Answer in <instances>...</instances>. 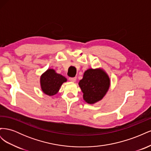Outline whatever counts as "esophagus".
Segmentation results:
<instances>
[{"label": "esophagus", "mask_w": 151, "mask_h": 151, "mask_svg": "<svg viewBox=\"0 0 151 151\" xmlns=\"http://www.w3.org/2000/svg\"><path fill=\"white\" fill-rule=\"evenodd\" d=\"M76 79H77L76 77H69V80L71 82H73V83H74V82H76Z\"/></svg>", "instance_id": "1"}]
</instances>
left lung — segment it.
<instances>
[{
	"mask_svg": "<svg viewBox=\"0 0 151 151\" xmlns=\"http://www.w3.org/2000/svg\"><path fill=\"white\" fill-rule=\"evenodd\" d=\"M79 86L83 93L84 101L88 104H94L106 95L110 86V79L102 68H89L84 72Z\"/></svg>",
	"mask_w": 151,
	"mask_h": 151,
	"instance_id": "1",
	"label": "left lung"
}]
</instances>
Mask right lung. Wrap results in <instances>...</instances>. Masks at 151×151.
I'll list each match as a JSON object with an SVG mask.
<instances>
[{
    "mask_svg": "<svg viewBox=\"0 0 151 151\" xmlns=\"http://www.w3.org/2000/svg\"><path fill=\"white\" fill-rule=\"evenodd\" d=\"M67 79L61 74H57L54 69L49 68L40 77V86L43 92L48 96L57 94Z\"/></svg>",
    "mask_w": 151,
    "mask_h": 151,
    "instance_id": "add662e5",
    "label": "right lung"
}]
</instances>
